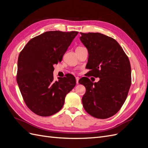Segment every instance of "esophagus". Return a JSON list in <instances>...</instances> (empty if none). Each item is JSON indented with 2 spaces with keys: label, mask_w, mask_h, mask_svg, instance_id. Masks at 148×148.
Instances as JSON below:
<instances>
[{
  "label": "esophagus",
  "mask_w": 148,
  "mask_h": 148,
  "mask_svg": "<svg viewBox=\"0 0 148 148\" xmlns=\"http://www.w3.org/2000/svg\"><path fill=\"white\" fill-rule=\"evenodd\" d=\"M79 77H76V82H77V84H78L79 83H78V81H79Z\"/></svg>",
  "instance_id": "esophagus-1"
}]
</instances>
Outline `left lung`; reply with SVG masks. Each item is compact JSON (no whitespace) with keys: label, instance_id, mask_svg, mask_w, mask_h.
Wrapping results in <instances>:
<instances>
[{"label":"left lung","instance_id":"1","mask_svg":"<svg viewBox=\"0 0 148 148\" xmlns=\"http://www.w3.org/2000/svg\"><path fill=\"white\" fill-rule=\"evenodd\" d=\"M80 40L88 49L87 77H99L97 83L83 77L86 88L82 97L84 110L92 117L105 119L117 114L126 100L132 84L131 65L120 44L99 33H81Z\"/></svg>","mask_w":148,"mask_h":148}]
</instances>
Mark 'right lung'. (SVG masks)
Segmentation results:
<instances>
[{
  "mask_svg": "<svg viewBox=\"0 0 148 148\" xmlns=\"http://www.w3.org/2000/svg\"><path fill=\"white\" fill-rule=\"evenodd\" d=\"M78 31H46L31 39L18 59L16 82L26 106L42 117L58 112L76 85L73 75L53 81V64L62 60Z\"/></svg>",
  "mask_w": 148,
  "mask_h": 148,
  "instance_id": "obj_1",
  "label": "right lung"
}]
</instances>
